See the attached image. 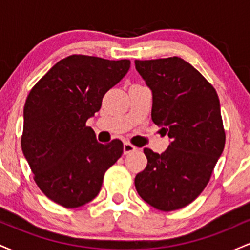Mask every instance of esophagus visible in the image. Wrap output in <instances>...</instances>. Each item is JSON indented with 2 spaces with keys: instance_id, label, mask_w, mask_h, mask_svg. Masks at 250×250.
<instances>
[{
  "instance_id": "1",
  "label": "esophagus",
  "mask_w": 250,
  "mask_h": 250,
  "mask_svg": "<svg viewBox=\"0 0 250 250\" xmlns=\"http://www.w3.org/2000/svg\"><path fill=\"white\" fill-rule=\"evenodd\" d=\"M136 149L137 148L135 147V146L130 145V143H129V142L123 143V154H125V155H127L129 153H133V151L136 150Z\"/></svg>"
}]
</instances>
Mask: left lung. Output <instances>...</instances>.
Instances as JSON below:
<instances>
[{"instance_id":"left-lung-1","label":"left lung","mask_w":250,"mask_h":250,"mask_svg":"<svg viewBox=\"0 0 250 250\" xmlns=\"http://www.w3.org/2000/svg\"><path fill=\"white\" fill-rule=\"evenodd\" d=\"M153 94L151 120L170 139L162 154L145 148L147 167L135 188L162 211L188 206L202 193L225 148L216 90L181 57L135 61Z\"/></svg>"}]
</instances>
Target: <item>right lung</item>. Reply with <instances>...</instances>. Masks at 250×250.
Masks as SVG:
<instances>
[{"label":"right lung","instance_id":"add662e5","mask_svg":"<svg viewBox=\"0 0 250 250\" xmlns=\"http://www.w3.org/2000/svg\"><path fill=\"white\" fill-rule=\"evenodd\" d=\"M130 68L129 60L71 55L61 60L31 89L23 109L22 151L43 194L65 208L95 199L123 143L97 142L85 125L102 99Z\"/></svg>","mask_w":250,"mask_h":250}]
</instances>
